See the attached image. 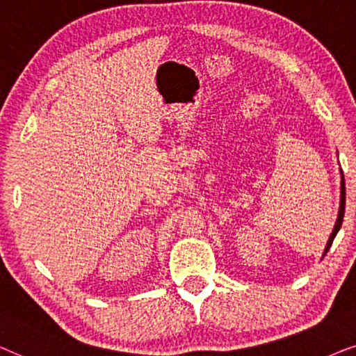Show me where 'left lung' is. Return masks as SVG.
Wrapping results in <instances>:
<instances>
[{"mask_svg":"<svg viewBox=\"0 0 356 356\" xmlns=\"http://www.w3.org/2000/svg\"><path fill=\"white\" fill-rule=\"evenodd\" d=\"M340 175H342V182H340V208H339V215H337V221H335V226L332 229V234H330L329 241H327L325 244V249H324V254H322V257L327 254V250L330 249V245L334 243V238L337 236L339 229L342 227V221H343V213H345V181H343V174H342V169H340Z\"/></svg>","mask_w":356,"mask_h":356,"instance_id":"8db88e82","label":"left lung"}]
</instances>
